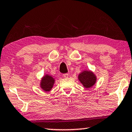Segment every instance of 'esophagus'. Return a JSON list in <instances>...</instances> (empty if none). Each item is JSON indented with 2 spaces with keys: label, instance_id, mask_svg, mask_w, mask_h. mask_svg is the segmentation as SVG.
Instances as JSON below:
<instances>
[{
  "label": "esophagus",
  "instance_id": "1",
  "mask_svg": "<svg viewBox=\"0 0 132 132\" xmlns=\"http://www.w3.org/2000/svg\"><path fill=\"white\" fill-rule=\"evenodd\" d=\"M63 77L64 78H68L69 77V75L68 73H66V74H64L63 75Z\"/></svg>",
  "mask_w": 132,
  "mask_h": 132
}]
</instances>
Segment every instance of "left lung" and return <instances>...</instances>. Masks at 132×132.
<instances>
[{
	"instance_id": "obj_1",
	"label": "left lung",
	"mask_w": 132,
	"mask_h": 132,
	"mask_svg": "<svg viewBox=\"0 0 132 132\" xmlns=\"http://www.w3.org/2000/svg\"><path fill=\"white\" fill-rule=\"evenodd\" d=\"M78 79L84 88H90L95 84L97 77L93 71L84 69L78 75Z\"/></svg>"
}]
</instances>
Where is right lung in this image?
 <instances>
[{
	"label": "right lung",
	"mask_w": 132,
	"mask_h": 132,
	"mask_svg": "<svg viewBox=\"0 0 132 132\" xmlns=\"http://www.w3.org/2000/svg\"><path fill=\"white\" fill-rule=\"evenodd\" d=\"M55 79L52 76L45 74L42 77L39 82V87L42 90L45 92H49L53 88L55 84Z\"/></svg>",
	"instance_id": "1"
}]
</instances>
